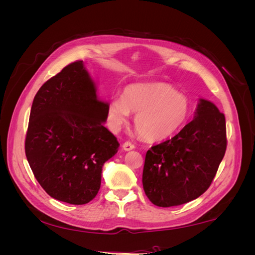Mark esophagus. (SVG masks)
I'll use <instances>...</instances> for the list:
<instances>
[{
  "label": "esophagus",
  "mask_w": 255,
  "mask_h": 255,
  "mask_svg": "<svg viewBox=\"0 0 255 255\" xmlns=\"http://www.w3.org/2000/svg\"><path fill=\"white\" fill-rule=\"evenodd\" d=\"M122 149L125 151H130V150L135 149V144H133L132 142H129V141H126L125 143L122 144Z\"/></svg>",
  "instance_id": "obj_1"
}]
</instances>
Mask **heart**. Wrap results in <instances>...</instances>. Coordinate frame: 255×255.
Instances as JSON below:
<instances>
[{
    "instance_id": "1",
    "label": "heart",
    "mask_w": 255,
    "mask_h": 255,
    "mask_svg": "<svg viewBox=\"0 0 255 255\" xmlns=\"http://www.w3.org/2000/svg\"><path fill=\"white\" fill-rule=\"evenodd\" d=\"M135 116V128L148 141H159L173 135L189 114L187 98L166 83H140L128 86L122 98H113L107 107L110 126L118 130L129 115Z\"/></svg>"
}]
</instances>
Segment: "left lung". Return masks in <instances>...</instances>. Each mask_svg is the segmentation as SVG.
<instances>
[{
	"instance_id": "1",
	"label": "left lung",
	"mask_w": 255,
	"mask_h": 255,
	"mask_svg": "<svg viewBox=\"0 0 255 255\" xmlns=\"http://www.w3.org/2000/svg\"><path fill=\"white\" fill-rule=\"evenodd\" d=\"M227 149L225 115L200 99L195 118L171 139L146 152L142 185L160 207L187 203L211 186Z\"/></svg>"
}]
</instances>
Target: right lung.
Instances as JSON below:
<instances>
[{
    "mask_svg": "<svg viewBox=\"0 0 255 255\" xmlns=\"http://www.w3.org/2000/svg\"><path fill=\"white\" fill-rule=\"evenodd\" d=\"M107 107L98 99L83 60L68 65L38 90L25 154L36 180L52 198L81 205L97 196L102 167L120 145L103 125Z\"/></svg>",
    "mask_w": 255,
    "mask_h": 255,
    "instance_id": "add662e5",
    "label": "right lung"
}]
</instances>
